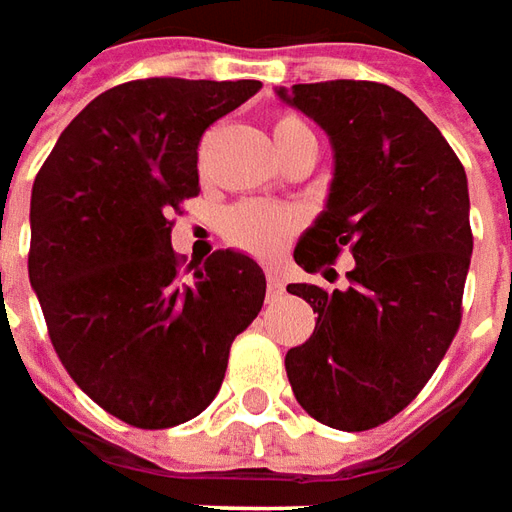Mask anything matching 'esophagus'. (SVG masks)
<instances>
[{
  "mask_svg": "<svg viewBox=\"0 0 512 512\" xmlns=\"http://www.w3.org/2000/svg\"><path fill=\"white\" fill-rule=\"evenodd\" d=\"M284 292H286L284 278L275 273V270H267V297H270V300H278Z\"/></svg>",
  "mask_w": 512,
  "mask_h": 512,
  "instance_id": "34e87169",
  "label": "esophagus"
}]
</instances>
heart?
I'll list each match as a JSON object with an SVG mask.
<instances>
[{
    "instance_id": "heart-1",
    "label": "heart",
    "mask_w": 512,
    "mask_h": 512,
    "mask_svg": "<svg viewBox=\"0 0 512 512\" xmlns=\"http://www.w3.org/2000/svg\"><path fill=\"white\" fill-rule=\"evenodd\" d=\"M306 123L295 115H281L273 123L275 146L286 143V137ZM300 226V217L289 209H278L270 204H242L231 209L226 217V237L231 245L248 250L253 256H273L284 248L286 239L292 237Z\"/></svg>"
}]
</instances>
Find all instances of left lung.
<instances>
[{"label": "left lung", "mask_w": 512, "mask_h": 512, "mask_svg": "<svg viewBox=\"0 0 512 512\" xmlns=\"http://www.w3.org/2000/svg\"><path fill=\"white\" fill-rule=\"evenodd\" d=\"M275 96L333 148L328 201L295 262L317 273L342 248L355 259L347 289L286 286L317 311L286 375L308 416L358 433L400 413L458 333L474 248L469 181L436 123L389 85L336 79Z\"/></svg>", "instance_id": "8db88e82"}]
</instances>
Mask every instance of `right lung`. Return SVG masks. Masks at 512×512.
<instances>
[{"instance_id": "add662e5", "label": "right lung", "mask_w": 512, "mask_h": 512, "mask_svg": "<svg viewBox=\"0 0 512 512\" xmlns=\"http://www.w3.org/2000/svg\"><path fill=\"white\" fill-rule=\"evenodd\" d=\"M256 79H137L65 126L35 176L30 284L76 386L121 422L162 430L206 411L267 281L239 250L181 273L168 215L198 195L201 134Z\"/></svg>"}]
</instances>
